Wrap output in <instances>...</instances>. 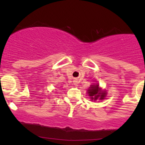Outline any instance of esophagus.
<instances>
[{"label": "esophagus", "instance_id": "34e87169", "mask_svg": "<svg viewBox=\"0 0 145 145\" xmlns=\"http://www.w3.org/2000/svg\"><path fill=\"white\" fill-rule=\"evenodd\" d=\"M74 85L78 84V81H77L76 80H75V81H74Z\"/></svg>", "mask_w": 145, "mask_h": 145}]
</instances>
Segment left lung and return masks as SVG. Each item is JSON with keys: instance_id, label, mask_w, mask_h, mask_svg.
Returning <instances> with one entry per match:
<instances>
[{"instance_id": "left-lung-1", "label": "left lung", "mask_w": 145, "mask_h": 145, "mask_svg": "<svg viewBox=\"0 0 145 145\" xmlns=\"http://www.w3.org/2000/svg\"><path fill=\"white\" fill-rule=\"evenodd\" d=\"M88 93L89 96L91 97V100H97L98 97L100 98V100H103L106 96L105 92L102 91L99 88L98 85L91 86L90 89H88Z\"/></svg>"}]
</instances>
